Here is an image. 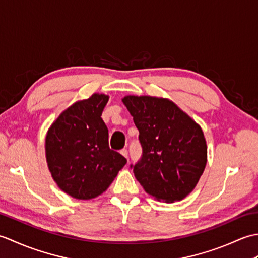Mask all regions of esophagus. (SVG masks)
Wrapping results in <instances>:
<instances>
[{
    "mask_svg": "<svg viewBox=\"0 0 258 258\" xmlns=\"http://www.w3.org/2000/svg\"><path fill=\"white\" fill-rule=\"evenodd\" d=\"M120 154H122V155H123L124 157H126V158L128 157V152H127V150H126V149L120 150Z\"/></svg>",
    "mask_w": 258,
    "mask_h": 258,
    "instance_id": "1",
    "label": "esophagus"
}]
</instances>
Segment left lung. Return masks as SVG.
I'll use <instances>...</instances> for the list:
<instances>
[{
    "label": "left lung",
    "instance_id": "1",
    "mask_svg": "<svg viewBox=\"0 0 258 258\" xmlns=\"http://www.w3.org/2000/svg\"><path fill=\"white\" fill-rule=\"evenodd\" d=\"M136 127L142 156L131 164L147 194L173 203L187 196L206 165L207 147L203 131L187 114L166 98H123Z\"/></svg>",
    "mask_w": 258,
    "mask_h": 258
}]
</instances>
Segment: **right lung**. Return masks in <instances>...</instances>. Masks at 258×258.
I'll return each instance as SVG.
<instances>
[{
  "instance_id": "obj_1",
  "label": "right lung",
  "mask_w": 258,
  "mask_h": 258,
  "mask_svg": "<svg viewBox=\"0 0 258 258\" xmlns=\"http://www.w3.org/2000/svg\"><path fill=\"white\" fill-rule=\"evenodd\" d=\"M108 96L93 94L73 104L48 130L46 161L52 176L65 193L78 200L101 195L126 164L109 149L108 130L101 117Z\"/></svg>"
}]
</instances>
